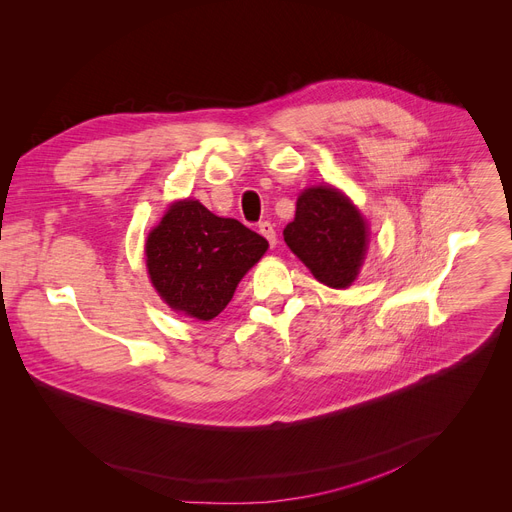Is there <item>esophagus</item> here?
<instances>
[{"label":"esophagus","mask_w":512,"mask_h":512,"mask_svg":"<svg viewBox=\"0 0 512 512\" xmlns=\"http://www.w3.org/2000/svg\"><path fill=\"white\" fill-rule=\"evenodd\" d=\"M259 232L267 238L269 247H276V243H278V234H276L274 224H271V222H261V224H259Z\"/></svg>","instance_id":"obj_1"}]
</instances>
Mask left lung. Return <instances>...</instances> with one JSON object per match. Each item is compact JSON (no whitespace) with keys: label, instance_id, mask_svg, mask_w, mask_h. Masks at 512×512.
<instances>
[{"label":"left lung","instance_id":"8db88e82","mask_svg":"<svg viewBox=\"0 0 512 512\" xmlns=\"http://www.w3.org/2000/svg\"><path fill=\"white\" fill-rule=\"evenodd\" d=\"M284 241L321 284L348 288L366 257L368 226L342 191L319 185L298 195L296 216L284 228Z\"/></svg>","mask_w":512,"mask_h":512}]
</instances>
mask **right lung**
I'll return each instance as SVG.
<instances>
[{"label": "right lung", "mask_w": 512, "mask_h": 512, "mask_svg": "<svg viewBox=\"0 0 512 512\" xmlns=\"http://www.w3.org/2000/svg\"><path fill=\"white\" fill-rule=\"evenodd\" d=\"M267 247L261 234L238 220L212 214L197 199H181L148 234V276L170 309L210 321Z\"/></svg>", "instance_id": "obj_1"}]
</instances>
